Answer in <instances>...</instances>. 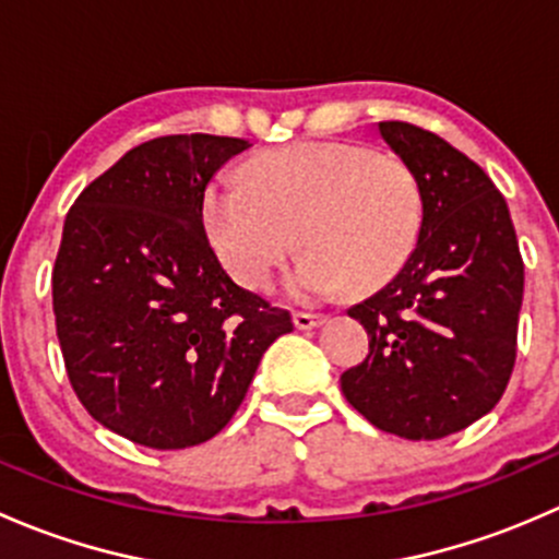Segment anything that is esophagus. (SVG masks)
<instances>
[{
    "label": "esophagus",
    "instance_id": "obj_1",
    "mask_svg": "<svg viewBox=\"0 0 559 559\" xmlns=\"http://www.w3.org/2000/svg\"><path fill=\"white\" fill-rule=\"evenodd\" d=\"M324 319H326V316H321V313L297 311L295 313V326H297V330H313V326L324 324Z\"/></svg>",
    "mask_w": 559,
    "mask_h": 559
}]
</instances>
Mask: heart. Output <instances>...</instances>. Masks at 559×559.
I'll list each match as a JSON object with an SVG mask.
<instances>
[{
	"mask_svg": "<svg viewBox=\"0 0 559 559\" xmlns=\"http://www.w3.org/2000/svg\"><path fill=\"white\" fill-rule=\"evenodd\" d=\"M200 207L218 259L248 289H264L295 243L306 248L292 275L300 297L381 289L403 273L425 229L414 167L348 140L253 156L248 180L213 175Z\"/></svg>",
	"mask_w": 559,
	"mask_h": 559,
	"instance_id": "b5f03b06",
	"label": "heart"
}]
</instances>
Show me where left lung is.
I'll return each mask as SVG.
<instances>
[{
  "label": "left lung",
  "instance_id": "1",
  "mask_svg": "<svg viewBox=\"0 0 559 559\" xmlns=\"http://www.w3.org/2000/svg\"><path fill=\"white\" fill-rule=\"evenodd\" d=\"M379 129L419 175L425 229L403 273L348 311L370 352L341 389L379 430L438 441L489 414L509 386L524 262L509 205L476 162L414 123Z\"/></svg>",
  "mask_w": 559,
  "mask_h": 559
}]
</instances>
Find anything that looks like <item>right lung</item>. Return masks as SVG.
Here are the masks:
<instances>
[{
    "instance_id": "add662e5",
    "label": "right lung",
    "mask_w": 559,
    "mask_h": 559,
    "mask_svg": "<svg viewBox=\"0 0 559 559\" xmlns=\"http://www.w3.org/2000/svg\"><path fill=\"white\" fill-rule=\"evenodd\" d=\"M240 138L167 134L127 151L64 218L53 316L67 379L107 430L148 449L211 441L243 403L289 311L235 284L202 189Z\"/></svg>"
}]
</instances>
